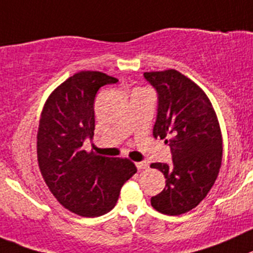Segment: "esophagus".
Here are the masks:
<instances>
[{"label": "esophagus", "instance_id": "esophagus-1", "mask_svg": "<svg viewBox=\"0 0 253 253\" xmlns=\"http://www.w3.org/2000/svg\"><path fill=\"white\" fill-rule=\"evenodd\" d=\"M136 167H137V169H147L148 167V164L147 162H137V164H136Z\"/></svg>", "mask_w": 253, "mask_h": 253}]
</instances>
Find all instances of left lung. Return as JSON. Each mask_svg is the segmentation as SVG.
<instances>
[{
	"instance_id": "obj_1",
	"label": "left lung",
	"mask_w": 253,
	"mask_h": 253,
	"mask_svg": "<svg viewBox=\"0 0 253 253\" xmlns=\"http://www.w3.org/2000/svg\"><path fill=\"white\" fill-rule=\"evenodd\" d=\"M157 92L153 137L171 148L172 164H151L164 173L166 186L151 198L155 210L178 216L207 196L222 161V136L216 112L197 84L176 70L145 72Z\"/></svg>"
}]
</instances>
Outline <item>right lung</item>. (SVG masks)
Here are the masks:
<instances>
[{"label":"right lung","instance_id":"right-lung-1","mask_svg":"<svg viewBox=\"0 0 253 253\" xmlns=\"http://www.w3.org/2000/svg\"><path fill=\"white\" fill-rule=\"evenodd\" d=\"M119 80L97 71H81L61 84L44 103L37 133V159L44 182L65 209L84 217L110 212L124 183L137 169L127 159L88 153L93 137L94 97Z\"/></svg>","mask_w":253,"mask_h":253}]
</instances>
